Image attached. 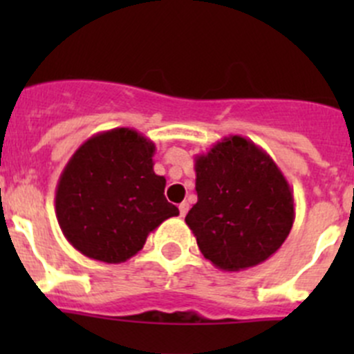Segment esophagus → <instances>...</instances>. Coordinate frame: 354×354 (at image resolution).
Listing matches in <instances>:
<instances>
[{
	"label": "esophagus",
	"mask_w": 354,
	"mask_h": 354,
	"mask_svg": "<svg viewBox=\"0 0 354 354\" xmlns=\"http://www.w3.org/2000/svg\"><path fill=\"white\" fill-rule=\"evenodd\" d=\"M188 209H190V205H188V202H181V203H180V214H181V217L187 216Z\"/></svg>",
	"instance_id": "1"
}]
</instances>
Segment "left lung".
<instances>
[{"label":"left lung","instance_id":"8db88e82","mask_svg":"<svg viewBox=\"0 0 354 354\" xmlns=\"http://www.w3.org/2000/svg\"><path fill=\"white\" fill-rule=\"evenodd\" d=\"M197 203L185 223L217 269L245 270L266 262L295 223L291 187L274 159L241 135L195 156Z\"/></svg>","mask_w":354,"mask_h":354}]
</instances>
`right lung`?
<instances>
[{"label":"right lung","mask_w":354,"mask_h":354,"mask_svg":"<svg viewBox=\"0 0 354 354\" xmlns=\"http://www.w3.org/2000/svg\"><path fill=\"white\" fill-rule=\"evenodd\" d=\"M154 142L133 128L92 135L75 151L56 187V219L75 250L121 263L144 248L166 219L180 216L154 173Z\"/></svg>","instance_id":"right-lung-1"}]
</instances>
